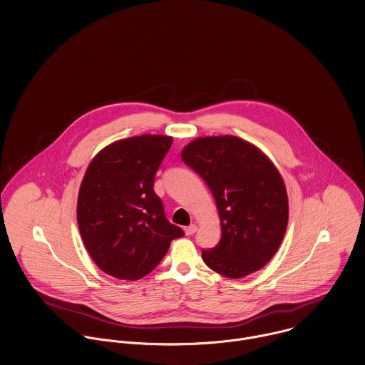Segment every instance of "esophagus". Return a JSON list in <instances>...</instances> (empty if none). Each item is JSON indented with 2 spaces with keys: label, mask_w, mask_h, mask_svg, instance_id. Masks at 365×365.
Returning a JSON list of instances; mask_svg holds the SVG:
<instances>
[{
  "label": "esophagus",
  "mask_w": 365,
  "mask_h": 365,
  "mask_svg": "<svg viewBox=\"0 0 365 365\" xmlns=\"http://www.w3.org/2000/svg\"><path fill=\"white\" fill-rule=\"evenodd\" d=\"M195 231H197V225H194V224H191L190 227H185V228H184L185 235H192V234H195Z\"/></svg>",
  "instance_id": "34e87169"
}]
</instances>
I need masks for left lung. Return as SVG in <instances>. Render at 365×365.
Masks as SVG:
<instances>
[{"label":"left lung","mask_w":365,"mask_h":365,"mask_svg":"<svg viewBox=\"0 0 365 365\" xmlns=\"http://www.w3.org/2000/svg\"><path fill=\"white\" fill-rule=\"evenodd\" d=\"M182 161L208 184L221 221V241L202 259L214 272L241 279L262 269L277 252L289 221L284 181L272 160L237 135L190 141Z\"/></svg>","instance_id":"1"}]
</instances>
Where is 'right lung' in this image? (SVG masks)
I'll return each mask as SVG.
<instances>
[{"instance_id": "add662e5", "label": "right lung", "mask_w": 365, "mask_h": 365, "mask_svg": "<svg viewBox=\"0 0 365 365\" xmlns=\"http://www.w3.org/2000/svg\"><path fill=\"white\" fill-rule=\"evenodd\" d=\"M173 137L141 134L110 143L88 165L78 195V225L91 257L105 273L137 280L170 243L184 235L164 215L154 175Z\"/></svg>"}]
</instances>
